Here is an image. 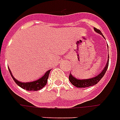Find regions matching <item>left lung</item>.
I'll return each mask as SVG.
<instances>
[{
    "label": "left lung",
    "mask_w": 120,
    "mask_h": 120,
    "mask_svg": "<svg viewBox=\"0 0 120 120\" xmlns=\"http://www.w3.org/2000/svg\"><path fill=\"white\" fill-rule=\"evenodd\" d=\"M94 30L96 32L102 35V33L100 30H98L96 28H94ZM108 58H109V55H108ZM108 64H109V58L108 60L107 64L105 65V67L101 71V72L99 75H98L97 76L94 77V78H90V79H86V80H78V79H76L74 77H73L72 76V74H70L69 80L72 84V85H74V86H76L77 88H86V87L92 86L96 84L97 83H98L99 81L102 78V77L104 76L105 72H106L107 69L108 68Z\"/></svg>",
    "instance_id": "left-lung-1"
}]
</instances>
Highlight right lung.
Masks as SVG:
<instances>
[{
	"label": "right lung",
	"mask_w": 120,
	"mask_h": 120,
	"mask_svg": "<svg viewBox=\"0 0 120 120\" xmlns=\"http://www.w3.org/2000/svg\"><path fill=\"white\" fill-rule=\"evenodd\" d=\"M9 72L11 73V75L12 78V79L16 82V84L19 86L20 88H22L24 90H28V91H38V90H40V89L43 88L44 87L46 86V84H47L48 78V76H49V74L50 72V70L47 71L43 76L41 78H40L39 80L34 81V82H27V83L20 82L17 80H16L12 76L10 69H9Z\"/></svg>",
	"instance_id": "obj_1"
}]
</instances>
